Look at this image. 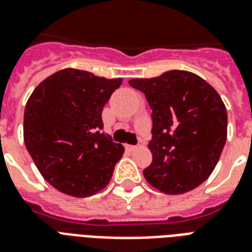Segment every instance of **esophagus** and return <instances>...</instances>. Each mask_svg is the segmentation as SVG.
Masks as SVG:
<instances>
[{
    "label": "esophagus",
    "mask_w": 252,
    "mask_h": 252,
    "mask_svg": "<svg viewBox=\"0 0 252 252\" xmlns=\"http://www.w3.org/2000/svg\"><path fill=\"white\" fill-rule=\"evenodd\" d=\"M125 147H126V150H128V151L137 150V146H131V145H125Z\"/></svg>",
    "instance_id": "34e87169"
}]
</instances>
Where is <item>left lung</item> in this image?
<instances>
[{
  "mask_svg": "<svg viewBox=\"0 0 252 252\" xmlns=\"http://www.w3.org/2000/svg\"><path fill=\"white\" fill-rule=\"evenodd\" d=\"M130 86L145 93L153 114V162L146 181L178 195L205 182L218 163L227 139V110L217 90L199 75L170 70Z\"/></svg>",
  "mask_w": 252,
  "mask_h": 252,
  "instance_id": "obj_1",
  "label": "left lung"
}]
</instances>
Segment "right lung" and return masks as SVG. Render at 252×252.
I'll use <instances>...</instances> for the list:
<instances>
[{"label": "right lung", "instance_id": "obj_1", "mask_svg": "<svg viewBox=\"0 0 252 252\" xmlns=\"http://www.w3.org/2000/svg\"><path fill=\"white\" fill-rule=\"evenodd\" d=\"M121 83L67 67L32 93L24 141L41 175L58 191L85 198L110 182L125 149L102 131V110Z\"/></svg>", "mask_w": 252, "mask_h": 252}]
</instances>
